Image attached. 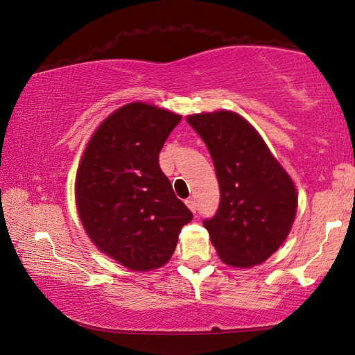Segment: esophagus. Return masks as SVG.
I'll use <instances>...</instances> for the list:
<instances>
[{"mask_svg":"<svg viewBox=\"0 0 355 355\" xmlns=\"http://www.w3.org/2000/svg\"><path fill=\"white\" fill-rule=\"evenodd\" d=\"M185 204H187V207H189V209H190L193 213H196V210H198V204H196L195 198H189V199L185 200Z\"/></svg>","mask_w":355,"mask_h":355,"instance_id":"obj_1","label":"esophagus"}]
</instances>
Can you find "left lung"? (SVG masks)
Instances as JSON below:
<instances>
[{
    "label": "left lung",
    "instance_id": "1",
    "mask_svg": "<svg viewBox=\"0 0 355 355\" xmlns=\"http://www.w3.org/2000/svg\"><path fill=\"white\" fill-rule=\"evenodd\" d=\"M215 165L220 202L204 220L219 258L233 267L264 263L284 243L297 213V190L257 130L232 111L187 117Z\"/></svg>",
    "mask_w": 355,
    "mask_h": 355
}]
</instances>
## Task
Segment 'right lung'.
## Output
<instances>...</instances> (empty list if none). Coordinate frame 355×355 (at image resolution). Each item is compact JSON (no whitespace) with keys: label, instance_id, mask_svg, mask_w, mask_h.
I'll return each instance as SVG.
<instances>
[{"label":"right lung","instance_id":"obj_1","mask_svg":"<svg viewBox=\"0 0 355 355\" xmlns=\"http://www.w3.org/2000/svg\"><path fill=\"white\" fill-rule=\"evenodd\" d=\"M180 122L142 102L105 119L83 153L76 178L80 220L100 252L126 269L155 270L170 261L193 213L159 166V153Z\"/></svg>","mask_w":355,"mask_h":355}]
</instances>
